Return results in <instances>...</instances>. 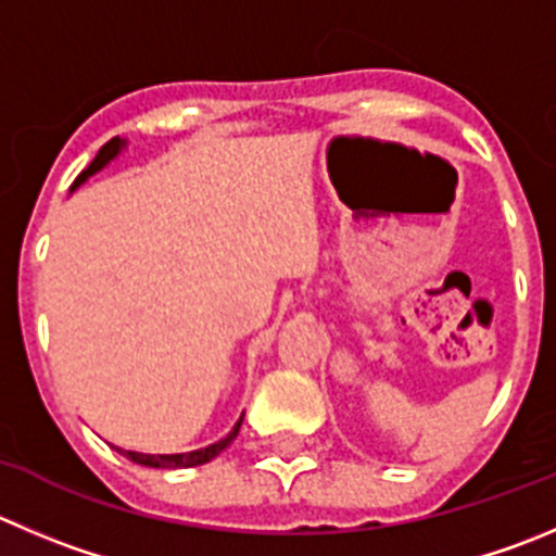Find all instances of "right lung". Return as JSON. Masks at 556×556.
I'll return each instance as SVG.
<instances>
[{
	"mask_svg": "<svg viewBox=\"0 0 556 556\" xmlns=\"http://www.w3.org/2000/svg\"><path fill=\"white\" fill-rule=\"evenodd\" d=\"M125 144H128V141L119 139V136H116V139H111V141H105V144L100 147L98 155H94V161L89 163V166L84 168L81 174H78L76 182L71 185V193L78 188V185L87 182V179L92 177V174H98L100 168L109 166V163L114 161V157L125 150ZM240 426H242V417L235 422V428H231V431L226 433L224 440H218V442H215V445L202 447V451H190V453H163V456H161V453H157V456H155V453L123 451V447H116V451L123 453V456H128L134 464H141V467H155V469H188V467H199V464L213 462V458L218 456V453H224L226 447H229L231 442L237 440V433H240Z\"/></svg>",
	"mask_w": 556,
	"mask_h": 556,
	"instance_id": "right-lung-1",
	"label": "right lung"
}]
</instances>
